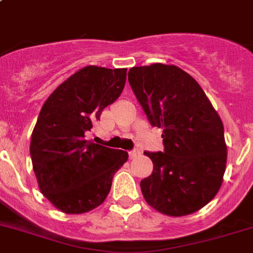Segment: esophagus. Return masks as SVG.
Masks as SVG:
<instances>
[{"mask_svg": "<svg viewBox=\"0 0 253 253\" xmlns=\"http://www.w3.org/2000/svg\"><path fill=\"white\" fill-rule=\"evenodd\" d=\"M138 155H139L138 149H133L131 151H129V158H130V159H134V158H137Z\"/></svg>", "mask_w": 253, "mask_h": 253, "instance_id": "obj_1", "label": "esophagus"}]
</instances>
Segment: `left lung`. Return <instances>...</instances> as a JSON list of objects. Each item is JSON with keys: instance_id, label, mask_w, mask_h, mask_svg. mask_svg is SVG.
I'll list each match as a JSON object with an SVG mask.
<instances>
[{"instance_id": "8db88e82", "label": "left lung", "mask_w": 253, "mask_h": 253, "mask_svg": "<svg viewBox=\"0 0 253 253\" xmlns=\"http://www.w3.org/2000/svg\"><path fill=\"white\" fill-rule=\"evenodd\" d=\"M128 80L164 150L145 151L151 176L141 181L146 202L168 216L197 212L213 199L226 167L224 125L206 93L176 66L133 67Z\"/></svg>"}]
</instances>
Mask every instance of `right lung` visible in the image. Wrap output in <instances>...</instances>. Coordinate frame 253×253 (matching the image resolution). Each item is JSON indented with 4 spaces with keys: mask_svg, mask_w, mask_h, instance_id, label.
Returning <instances> with one entry per match:
<instances>
[{
    "mask_svg": "<svg viewBox=\"0 0 253 253\" xmlns=\"http://www.w3.org/2000/svg\"><path fill=\"white\" fill-rule=\"evenodd\" d=\"M125 80L126 68L87 66L56 87L40 111L29 147L33 170L41 193L64 213L101 206L128 160V152L85 139Z\"/></svg>",
    "mask_w": 253,
    "mask_h": 253,
    "instance_id": "add662e5",
    "label": "right lung"
}]
</instances>
